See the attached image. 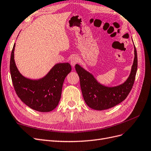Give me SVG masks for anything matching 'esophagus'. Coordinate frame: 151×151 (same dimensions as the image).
<instances>
[{"label":"esophagus","mask_w":151,"mask_h":151,"mask_svg":"<svg viewBox=\"0 0 151 151\" xmlns=\"http://www.w3.org/2000/svg\"><path fill=\"white\" fill-rule=\"evenodd\" d=\"M78 61H79V58L77 57H76V56H75V57H71L70 60V63L73 67H74L75 65L78 62Z\"/></svg>","instance_id":"obj_1"}]
</instances>
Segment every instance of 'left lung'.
Listing matches in <instances>:
<instances>
[{
	"instance_id": "left-lung-1",
	"label": "left lung",
	"mask_w": 151,
	"mask_h": 151,
	"mask_svg": "<svg viewBox=\"0 0 151 151\" xmlns=\"http://www.w3.org/2000/svg\"><path fill=\"white\" fill-rule=\"evenodd\" d=\"M134 58L130 74L126 80L119 85L108 86L103 85L90 72L76 64L75 70L80 78L83 96L89 107L98 111L108 109L126 98L132 88L137 69V55L134 45Z\"/></svg>"
}]
</instances>
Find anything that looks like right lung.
Here are the masks:
<instances>
[{"label": "right lung", "instance_id": "obj_1", "mask_svg": "<svg viewBox=\"0 0 151 151\" xmlns=\"http://www.w3.org/2000/svg\"><path fill=\"white\" fill-rule=\"evenodd\" d=\"M15 43L11 53L10 71L15 92L19 98L31 109L39 112H50L57 108L61 98L66 76L71 71L68 63L55 65L48 73L38 80L22 75L14 60Z\"/></svg>", "mask_w": 151, "mask_h": 151}]
</instances>
